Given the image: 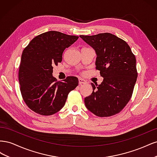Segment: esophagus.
I'll use <instances>...</instances> for the list:
<instances>
[{
  "instance_id": "esophagus-1",
  "label": "esophagus",
  "mask_w": 157,
  "mask_h": 157,
  "mask_svg": "<svg viewBox=\"0 0 157 157\" xmlns=\"http://www.w3.org/2000/svg\"><path fill=\"white\" fill-rule=\"evenodd\" d=\"M78 83L79 84H86L87 82L86 81V80H84V79H82V78H79L78 79Z\"/></svg>"
}]
</instances>
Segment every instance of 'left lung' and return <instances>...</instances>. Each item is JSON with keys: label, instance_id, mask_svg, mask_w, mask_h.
<instances>
[{"label": "left lung", "instance_id": "8db88e82", "mask_svg": "<svg viewBox=\"0 0 157 157\" xmlns=\"http://www.w3.org/2000/svg\"><path fill=\"white\" fill-rule=\"evenodd\" d=\"M97 54L96 69L103 77L101 84L91 83L93 92L84 98L95 115L107 117L120 113L130 101L137 77L136 59L127 42L111 33L80 35Z\"/></svg>", "mask_w": 157, "mask_h": 157}]
</instances>
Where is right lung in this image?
Returning a JSON list of instances; mask_svg holds the SVG:
<instances>
[{"instance_id":"1","label":"right lung","mask_w":157,"mask_h":157,"mask_svg":"<svg viewBox=\"0 0 157 157\" xmlns=\"http://www.w3.org/2000/svg\"><path fill=\"white\" fill-rule=\"evenodd\" d=\"M78 39L50 31L35 36L23 50L18 74L20 91L26 105L36 113L49 116L58 112L78 86L75 77L58 82L52 76L53 66L61 62L64 50Z\"/></svg>"}]
</instances>
